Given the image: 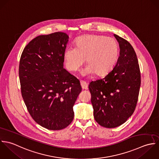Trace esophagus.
<instances>
[{
  "mask_svg": "<svg viewBox=\"0 0 159 159\" xmlns=\"http://www.w3.org/2000/svg\"><path fill=\"white\" fill-rule=\"evenodd\" d=\"M80 85L83 90H87L88 89V84L84 80H80Z\"/></svg>",
  "mask_w": 159,
  "mask_h": 159,
  "instance_id": "1",
  "label": "esophagus"
}]
</instances>
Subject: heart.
I'll use <instances>...</instances> for the list:
<instances>
[{
  "mask_svg": "<svg viewBox=\"0 0 159 159\" xmlns=\"http://www.w3.org/2000/svg\"><path fill=\"white\" fill-rule=\"evenodd\" d=\"M75 47L64 52L66 68L77 71L85 61L87 64L82 74L104 75L114 66L119 55V45L112 37L100 35H85L77 38Z\"/></svg>",
  "mask_w": 159,
  "mask_h": 159,
  "instance_id": "heart-1",
  "label": "heart"
}]
</instances>
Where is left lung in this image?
I'll return each mask as SVG.
<instances>
[{
    "mask_svg": "<svg viewBox=\"0 0 159 159\" xmlns=\"http://www.w3.org/2000/svg\"><path fill=\"white\" fill-rule=\"evenodd\" d=\"M120 47L117 62L102 79L92 81L89 88L93 114L102 127L112 128L125 123L134 111L141 85L136 54L127 40L114 35Z\"/></svg>",
    "mask_w": 159,
    "mask_h": 159,
    "instance_id": "obj_1",
    "label": "left lung"
}]
</instances>
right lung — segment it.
<instances>
[{"mask_svg": "<svg viewBox=\"0 0 159 159\" xmlns=\"http://www.w3.org/2000/svg\"><path fill=\"white\" fill-rule=\"evenodd\" d=\"M68 39L61 32L37 36L20 58L22 97L32 119L48 129H62L72 122V107L82 91L79 80L63 68Z\"/></svg>", "mask_w": 159, "mask_h": 159, "instance_id": "add662e5", "label": "right lung"}]
</instances>
